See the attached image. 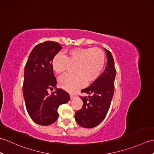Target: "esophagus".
<instances>
[{
	"label": "esophagus",
	"instance_id": "34e87169",
	"mask_svg": "<svg viewBox=\"0 0 154 154\" xmlns=\"http://www.w3.org/2000/svg\"><path fill=\"white\" fill-rule=\"evenodd\" d=\"M69 95H70V99H75V94H70Z\"/></svg>",
	"mask_w": 154,
	"mask_h": 154
}]
</instances>
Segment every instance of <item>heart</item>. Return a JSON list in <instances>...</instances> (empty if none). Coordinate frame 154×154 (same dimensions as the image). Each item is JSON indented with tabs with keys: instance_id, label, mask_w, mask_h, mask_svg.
I'll list each match as a JSON object with an SVG mask.
<instances>
[{
	"instance_id": "1",
	"label": "heart",
	"mask_w": 154,
	"mask_h": 154,
	"mask_svg": "<svg viewBox=\"0 0 154 154\" xmlns=\"http://www.w3.org/2000/svg\"><path fill=\"white\" fill-rule=\"evenodd\" d=\"M105 63V55L99 48H75L65 55L59 54L51 63L52 69L57 74L64 73L69 65H73L74 74H67L60 78L59 84L62 89L72 92L86 83H91L99 77Z\"/></svg>"
}]
</instances>
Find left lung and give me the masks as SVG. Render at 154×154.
<instances>
[{
  "mask_svg": "<svg viewBox=\"0 0 154 154\" xmlns=\"http://www.w3.org/2000/svg\"><path fill=\"white\" fill-rule=\"evenodd\" d=\"M104 51L107 57L105 69L89 87L81 90L89 96L81 97L83 107L75 113L77 123L86 128L97 126L104 119L114 94L116 71L112 54L106 49Z\"/></svg>",
  "mask_w": 154,
  "mask_h": 154,
  "instance_id": "1",
  "label": "left lung"
}]
</instances>
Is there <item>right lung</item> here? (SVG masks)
<instances>
[{
	"label": "right lung",
	"mask_w": 154,
	"mask_h": 154,
	"mask_svg": "<svg viewBox=\"0 0 154 154\" xmlns=\"http://www.w3.org/2000/svg\"><path fill=\"white\" fill-rule=\"evenodd\" d=\"M62 49L57 42L48 41L37 45L32 50L24 68L23 96L26 107L32 120L42 126L54 123L59 116L58 107L70 99L61 89L51 94L48 89L56 87L51 63Z\"/></svg>",
	"instance_id": "right-lung-1"
}]
</instances>
